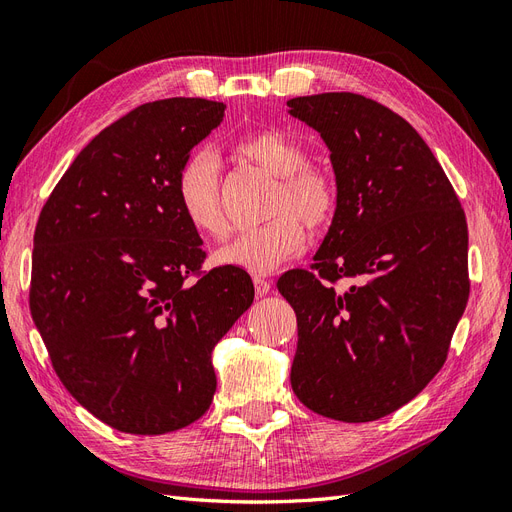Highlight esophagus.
Segmentation results:
<instances>
[{"instance_id":"esophagus-1","label":"esophagus","mask_w":512,"mask_h":512,"mask_svg":"<svg viewBox=\"0 0 512 512\" xmlns=\"http://www.w3.org/2000/svg\"><path fill=\"white\" fill-rule=\"evenodd\" d=\"M254 288L258 297H265V294L271 290V282L265 280V277H254Z\"/></svg>"}]
</instances>
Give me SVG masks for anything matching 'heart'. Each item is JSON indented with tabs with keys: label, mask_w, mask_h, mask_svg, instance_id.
Here are the masks:
<instances>
[{
	"label": "heart",
	"mask_w": 512,
	"mask_h": 512,
	"mask_svg": "<svg viewBox=\"0 0 512 512\" xmlns=\"http://www.w3.org/2000/svg\"><path fill=\"white\" fill-rule=\"evenodd\" d=\"M237 151L280 177L271 215H281L265 226L239 232L215 252V262L228 269L267 275L305 247L301 219L314 230L331 222L337 207V188L324 170L307 164L305 147L288 132L273 128L250 132L239 138ZM177 200L185 220L200 235H222L226 222L220 203V166L209 151H196L181 164Z\"/></svg>",
	"instance_id": "b5f03b06"
}]
</instances>
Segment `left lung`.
Returning <instances> with one entry per match:
<instances>
[{
	"instance_id": "obj_1",
	"label": "left lung",
	"mask_w": 512,
	"mask_h": 512,
	"mask_svg": "<svg viewBox=\"0 0 512 512\" xmlns=\"http://www.w3.org/2000/svg\"><path fill=\"white\" fill-rule=\"evenodd\" d=\"M331 151L337 207L314 256L277 290L297 314L290 384L303 406L367 423L442 369L468 303V224L410 123L348 91L288 100ZM337 279L351 286L334 290Z\"/></svg>"
}]
</instances>
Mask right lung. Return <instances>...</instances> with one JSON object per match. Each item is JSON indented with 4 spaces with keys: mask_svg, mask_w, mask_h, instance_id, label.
<instances>
[{
    "mask_svg": "<svg viewBox=\"0 0 512 512\" xmlns=\"http://www.w3.org/2000/svg\"><path fill=\"white\" fill-rule=\"evenodd\" d=\"M224 111L205 98L134 108L74 158L40 213L36 329L68 393L123 433L160 436L209 410L211 352L254 301L239 269L189 282L205 252L177 175Z\"/></svg>",
    "mask_w": 512,
    "mask_h": 512,
    "instance_id": "obj_1",
    "label": "right lung"
}]
</instances>
